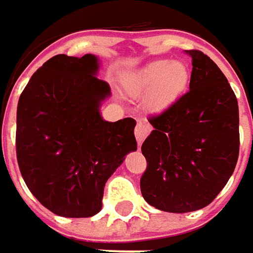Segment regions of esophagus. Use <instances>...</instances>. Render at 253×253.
<instances>
[{
	"label": "esophagus",
	"mask_w": 253,
	"mask_h": 253,
	"mask_svg": "<svg viewBox=\"0 0 253 253\" xmlns=\"http://www.w3.org/2000/svg\"><path fill=\"white\" fill-rule=\"evenodd\" d=\"M149 131H151V126L146 122L138 121L136 126H135V138H136L138 145H142V142L145 141V138L148 136Z\"/></svg>",
	"instance_id": "obj_1"
}]
</instances>
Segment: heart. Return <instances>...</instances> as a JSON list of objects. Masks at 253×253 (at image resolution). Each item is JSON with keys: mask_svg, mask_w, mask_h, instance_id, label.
Returning a JSON list of instances; mask_svg holds the SVG:
<instances>
[{"mask_svg": "<svg viewBox=\"0 0 253 253\" xmlns=\"http://www.w3.org/2000/svg\"><path fill=\"white\" fill-rule=\"evenodd\" d=\"M191 70L183 62L158 59L143 66L129 82L135 95H148L146 105L153 114H163L177 105L189 92Z\"/></svg>", "mask_w": 253, "mask_h": 253, "instance_id": "heart-1", "label": "heart"}]
</instances>
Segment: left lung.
Segmentation results:
<instances>
[{"label": "left lung", "instance_id": "obj_1", "mask_svg": "<svg viewBox=\"0 0 253 253\" xmlns=\"http://www.w3.org/2000/svg\"><path fill=\"white\" fill-rule=\"evenodd\" d=\"M191 57L190 91L171 110L149 122L142 143L148 168L141 179L143 199L166 212L207 207L237 166L239 111L227 77L207 54Z\"/></svg>", "mask_w": 253, "mask_h": 253}]
</instances>
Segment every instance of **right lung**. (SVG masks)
<instances>
[{
	"instance_id": "right-lung-1",
	"label": "right lung",
	"mask_w": 253,
	"mask_h": 253,
	"mask_svg": "<svg viewBox=\"0 0 253 253\" xmlns=\"http://www.w3.org/2000/svg\"><path fill=\"white\" fill-rule=\"evenodd\" d=\"M95 54H57L38 69L19 97L16 159L39 203L60 217L100 212L107 180L136 151V122L102 120L111 95L97 77Z\"/></svg>"
}]
</instances>
